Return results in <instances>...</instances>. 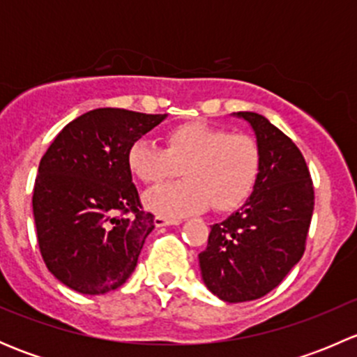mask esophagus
Masks as SVG:
<instances>
[{"label":"esophagus","mask_w":357,"mask_h":357,"mask_svg":"<svg viewBox=\"0 0 357 357\" xmlns=\"http://www.w3.org/2000/svg\"><path fill=\"white\" fill-rule=\"evenodd\" d=\"M153 222H155L157 228H162V226L178 225L179 219H176V218H165V215H155V219H153Z\"/></svg>","instance_id":"obj_1"}]
</instances>
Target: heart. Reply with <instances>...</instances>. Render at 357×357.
<instances>
[{"mask_svg":"<svg viewBox=\"0 0 357 357\" xmlns=\"http://www.w3.org/2000/svg\"><path fill=\"white\" fill-rule=\"evenodd\" d=\"M164 149L149 142L132 143L128 165L146 186H158L179 172L186 179L162 186L145 197L146 207L167 218H181L207 205L231 212L250 197L262 165L254 136L192 121L164 132Z\"/></svg>","mask_w":357,"mask_h":357,"instance_id":"obj_1","label":"heart"}]
</instances>
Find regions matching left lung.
<instances>
[{
    "instance_id": "obj_1",
    "label": "left lung",
    "mask_w": 357,
    "mask_h": 357,
    "mask_svg": "<svg viewBox=\"0 0 357 357\" xmlns=\"http://www.w3.org/2000/svg\"><path fill=\"white\" fill-rule=\"evenodd\" d=\"M254 128L262 165L250 199L211 226L199 254L207 289L225 302L264 297L283 282L305 250L314 186L294 142L255 112H236Z\"/></svg>"
}]
</instances>
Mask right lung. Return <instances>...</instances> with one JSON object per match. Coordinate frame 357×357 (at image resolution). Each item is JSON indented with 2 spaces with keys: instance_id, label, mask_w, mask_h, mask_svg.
Wrapping results in <instances>:
<instances>
[{
  "instance_id": "obj_1",
  "label": "right lung",
  "mask_w": 357,
  "mask_h": 357,
  "mask_svg": "<svg viewBox=\"0 0 357 357\" xmlns=\"http://www.w3.org/2000/svg\"><path fill=\"white\" fill-rule=\"evenodd\" d=\"M165 119L96 109L68 122L39 162L32 195L36 236L46 268L79 294L126 283L155 228L132 183V143Z\"/></svg>"
}]
</instances>
